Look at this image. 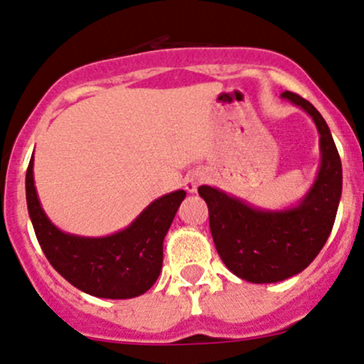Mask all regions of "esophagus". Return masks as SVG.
I'll return each mask as SVG.
<instances>
[{
  "instance_id": "1",
  "label": "esophagus",
  "mask_w": 364,
  "mask_h": 364,
  "mask_svg": "<svg viewBox=\"0 0 364 364\" xmlns=\"http://www.w3.org/2000/svg\"><path fill=\"white\" fill-rule=\"evenodd\" d=\"M201 182H203V175L198 173V171H193V173L187 175L186 181H183V187H186L187 193H196V189H198V186Z\"/></svg>"
}]
</instances>
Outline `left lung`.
<instances>
[{
	"mask_svg": "<svg viewBox=\"0 0 364 364\" xmlns=\"http://www.w3.org/2000/svg\"><path fill=\"white\" fill-rule=\"evenodd\" d=\"M282 97L301 106L320 134V170L303 201L284 211H267L215 187L198 189L208 204L220 258L234 275L252 284L285 280L309 267L332 232L342 194L341 156L323 117L296 92L285 91Z\"/></svg>",
	"mask_w": 364,
	"mask_h": 364,
	"instance_id": "1",
	"label": "left lung"
}]
</instances>
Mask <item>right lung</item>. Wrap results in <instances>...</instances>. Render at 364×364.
<instances>
[{
    "instance_id": "add662e5",
    "label": "right lung",
    "mask_w": 364,
    "mask_h": 364,
    "mask_svg": "<svg viewBox=\"0 0 364 364\" xmlns=\"http://www.w3.org/2000/svg\"><path fill=\"white\" fill-rule=\"evenodd\" d=\"M34 158L26 175L32 227L51 267L73 287L105 299H130L153 287L163 264V239L186 191L161 196L124 230L106 237L65 234L50 222L34 187Z\"/></svg>"
}]
</instances>
